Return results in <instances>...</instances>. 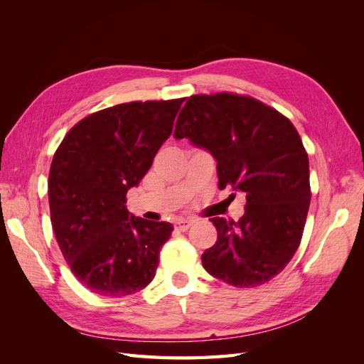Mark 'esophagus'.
<instances>
[{
	"instance_id": "obj_1",
	"label": "esophagus",
	"mask_w": 364,
	"mask_h": 364,
	"mask_svg": "<svg viewBox=\"0 0 364 364\" xmlns=\"http://www.w3.org/2000/svg\"><path fill=\"white\" fill-rule=\"evenodd\" d=\"M193 225L191 220H178V222L174 223V228L181 230V232H185V230H188L190 226Z\"/></svg>"
}]
</instances>
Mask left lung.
Here are the masks:
<instances>
[{
  "label": "left lung",
  "instance_id": "left-lung-1",
  "mask_svg": "<svg viewBox=\"0 0 364 364\" xmlns=\"http://www.w3.org/2000/svg\"><path fill=\"white\" fill-rule=\"evenodd\" d=\"M174 138L211 153L220 190L246 194L240 222L211 218L218 235L202 255L205 270L234 287L269 282L299 247L311 199L308 155L291 121L252 97L193 95Z\"/></svg>",
  "mask_w": 364,
  "mask_h": 364
}]
</instances>
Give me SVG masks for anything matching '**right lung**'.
Segmentation results:
<instances>
[{"instance_id":"1","label":"right lung","mask_w":364,"mask_h":364,"mask_svg":"<svg viewBox=\"0 0 364 364\" xmlns=\"http://www.w3.org/2000/svg\"><path fill=\"white\" fill-rule=\"evenodd\" d=\"M182 102L103 109L77 123L54 153L48 178L53 230L74 277L92 293L134 294L155 278L173 225L129 213L126 194L171 135Z\"/></svg>"}]
</instances>
